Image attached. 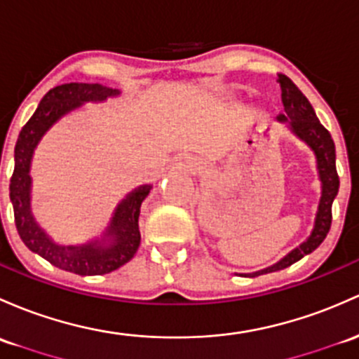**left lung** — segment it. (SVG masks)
Wrapping results in <instances>:
<instances>
[{"instance_id": "1", "label": "left lung", "mask_w": 359, "mask_h": 359, "mask_svg": "<svg viewBox=\"0 0 359 359\" xmlns=\"http://www.w3.org/2000/svg\"><path fill=\"white\" fill-rule=\"evenodd\" d=\"M279 86L284 111H286L284 114H279V121L287 123L289 128L313 149L315 156H317L320 181H322V198H320L317 219H315V227L311 231V236L303 245H299L298 248L292 250L283 260L277 262L276 265L264 269V271L248 273L250 277L283 271V269L289 267L294 262L302 260L304 255L311 253L313 250H317L330 231V224H332V202L339 191V175L337 169H335V145L329 130L318 121L310 101L304 97L303 92L296 87V83L289 76L279 73Z\"/></svg>"}]
</instances>
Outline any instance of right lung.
<instances>
[{"mask_svg": "<svg viewBox=\"0 0 359 359\" xmlns=\"http://www.w3.org/2000/svg\"><path fill=\"white\" fill-rule=\"evenodd\" d=\"M118 88L104 87L101 83H63L42 97L32 118L25 123L15 145V169L10 180V200L13 203L15 226L22 241L29 250L41 255L57 269L79 276H102L130 262L140 246L138 215L140 205L149 195L150 184L135 188L118 205L109 227L104 236L111 245L92 241L80 246H61L49 240L30 214V159L41 137L70 111L88 101H104L118 95Z\"/></svg>", "mask_w": 359, "mask_h": 359, "instance_id": "add662e5", "label": "right lung"}]
</instances>
